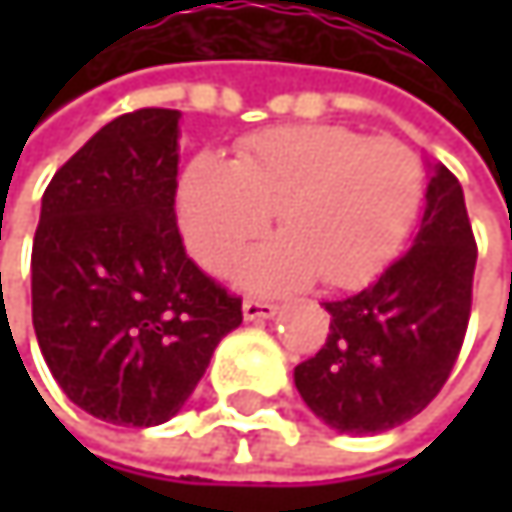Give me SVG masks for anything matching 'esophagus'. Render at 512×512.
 Wrapping results in <instances>:
<instances>
[{
    "instance_id": "1",
    "label": "esophagus",
    "mask_w": 512,
    "mask_h": 512,
    "mask_svg": "<svg viewBox=\"0 0 512 512\" xmlns=\"http://www.w3.org/2000/svg\"><path fill=\"white\" fill-rule=\"evenodd\" d=\"M278 314V305H272V302H263V299H246L243 302V317L246 320H272Z\"/></svg>"
}]
</instances>
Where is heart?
<instances>
[{"instance_id":"obj_1","label":"heart","mask_w":512,"mask_h":512,"mask_svg":"<svg viewBox=\"0 0 512 512\" xmlns=\"http://www.w3.org/2000/svg\"><path fill=\"white\" fill-rule=\"evenodd\" d=\"M421 192L424 165L409 145L299 124L249 139L234 162L195 156L177 186V222L195 260L225 272L278 210L284 234L240 263L243 287L284 293L317 275L326 287H358L409 234Z\"/></svg>"}]
</instances>
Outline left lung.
<instances>
[{
    "label": "left lung",
    "mask_w": 512,
    "mask_h": 512,
    "mask_svg": "<svg viewBox=\"0 0 512 512\" xmlns=\"http://www.w3.org/2000/svg\"><path fill=\"white\" fill-rule=\"evenodd\" d=\"M474 263L460 180L436 162L412 249L364 290L326 302L329 338L293 370L305 406L353 436L385 433L427 409L460 356Z\"/></svg>",
    "instance_id": "left-lung-1"
}]
</instances>
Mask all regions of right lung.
<instances>
[{
	"instance_id": "obj_1",
	"label": "right lung",
	"mask_w": 512,
	"mask_h": 512,
	"mask_svg": "<svg viewBox=\"0 0 512 512\" xmlns=\"http://www.w3.org/2000/svg\"><path fill=\"white\" fill-rule=\"evenodd\" d=\"M177 109L109 121L50 180L32 246V323L61 391L118 427L180 412L243 302L183 249Z\"/></svg>"
}]
</instances>
